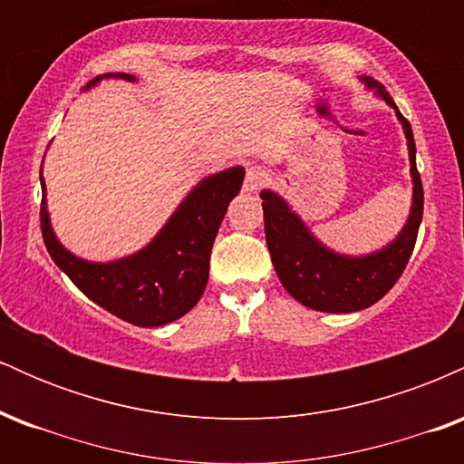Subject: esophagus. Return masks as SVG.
I'll return each mask as SVG.
<instances>
[{"mask_svg":"<svg viewBox=\"0 0 464 464\" xmlns=\"http://www.w3.org/2000/svg\"><path fill=\"white\" fill-rule=\"evenodd\" d=\"M270 180V177H268V172H266L264 168H257V165H255V168H250L248 172H246V180H244V189L246 191H257V189H262L266 183H268Z\"/></svg>","mask_w":464,"mask_h":464,"instance_id":"34e87169","label":"esophagus"}]
</instances>
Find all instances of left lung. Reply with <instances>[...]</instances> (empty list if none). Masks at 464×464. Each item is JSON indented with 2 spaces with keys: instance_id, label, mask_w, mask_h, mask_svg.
<instances>
[{
  "instance_id": "8db88e82",
  "label": "left lung",
  "mask_w": 464,
  "mask_h": 464,
  "mask_svg": "<svg viewBox=\"0 0 464 464\" xmlns=\"http://www.w3.org/2000/svg\"><path fill=\"white\" fill-rule=\"evenodd\" d=\"M362 80L366 82V87L377 89V93L397 111L408 140L410 172L414 180L412 211L395 242L388 244L380 253L366 255V257H343L316 242L279 196L268 189L259 194L264 200L266 244H268L276 276L296 301L318 312H358L380 301L406 270L410 255L417 244L420 218H423V185H420V174L417 169V146H414L412 126L399 113L392 98L377 80Z\"/></svg>"
}]
</instances>
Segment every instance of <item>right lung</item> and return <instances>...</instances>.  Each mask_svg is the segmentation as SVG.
Masks as SVG:
<instances>
[{
	"instance_id": "1",
	"label": "right lung",
	"mask_w": 464,
	"mask_h": 464,
	"mask_svg": "<svg viewBox=\"0 0 464 464\" xmlns=\"http://www.w3.org/2000/svg\"><path fill=\"white\" fill-rule=\"evenodd\" d=\"M117 76L135 80L130 73ZM242 180L244 168H231L205 179L146 248L111 264L84 262L61 246L50 227L44 196L41 233L45 248L73 285L106 312L137 327L168 324L185 316L200 301L209 279L216 233ZM41 188L45 194L44 177Z\"/></svg>"
}]
</instances>
